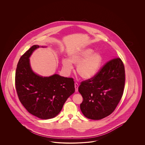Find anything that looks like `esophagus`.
<instances>
[{"label":"esophagus","mask_w":145,"mask_h":145,"mask_svg":"<svg viewBox=\"0 0 145 145\" xmlns=\"http://www.w3.org/2000/svg\"><path fill=\"white\" fill-rule=\"evenodd\" d=\"M74 87L75 89V92H78V87H79V85H78V83H76V82L75 83Z\"/></svg>","instance_id":"1"}]
</instances>
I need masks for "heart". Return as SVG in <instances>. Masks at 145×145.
I'll return each mask as SVG.
<instances>
[{
	"mask_svg": "<svg viewBox=\"0 0 145 145\" xmlns=\"http://www.w3.org/2000/svg\"><path fill=\"white\" fill-rule=\"evenodd\" d=\"M102 57L98 53H94L91 48L79 49L69 55V59L63 58V68L70 73L73 69V64L77 65L76 71L83 79H90L94 77L101 66Z\"/></svg>",
	"mask_w": 145,
	"mask_h": 145,
	"instance_id": "1",
	"label": "heart"
}]
</instances>
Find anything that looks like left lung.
I'll use <instances>...</instances> for the list:
<instances>
[{"mask_svg":"<svg viewBox=\"0 0 145 145\" xmlns=\"http://www.w3.org/2000/svg\"><path fill=\"white\" fill-rule=\"evenodd\" d=\"M125 84V69L120 58L107 62L91 79L82 81L78 90L83 97L80 109L88 119L98 120L112 114L120 101Z\"/></svg>","mask_w":145,"mask_h":145,"instance_id":"left-lung-1","label":"left lung"}]
</instances>
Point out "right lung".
Masks as SVG:
<instances>
[{
	"label": "right lung",
	"mask_w": 145,
	"mask_h": 145,
	"mask_svg": "<svg viewBox=\"0 0 145 145\" xmlns=\"http://www.w3.org/2000/svg\"><path fill=\"white\" fill-rule=\"evenodd\" d=\"M38 45L32 46L20 58L15 73V86L20 101L38 118L52 119L61 111L67 98L75 91L73 78L55 74L43 77L31 69L29 58Z\"/></svg>",
	"instance_id": "right-lung-1"
}]
</instances>
